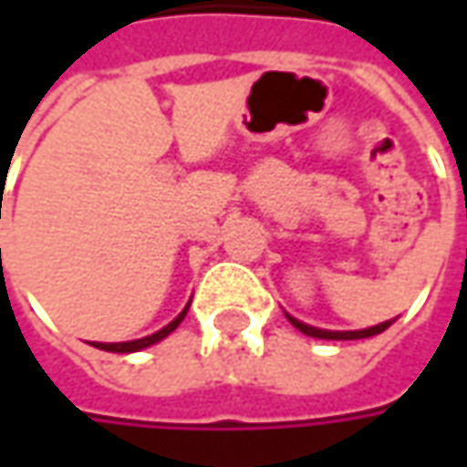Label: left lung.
Masks as SVG:
<instances>
[{
	"label": "left lung",
	"mask_w": 467,
	"mask_h": 467,
	"mask_svg": "<svg viewBox=\"0 0 467 467\" xmlns=\"http://www.w3.org/2000/svg\"><path fill=\"white\" fill-rule=\"evenodd\" d=\"M288 322H291L296 330L304 332V335H309V337H319V340H361V337L379 335V332H385L387 327L392 325V319H389V322L374 325V327H367V330H319V327H312V325L298 322L296 317H288Z\"/></svg>",
	"instance_id": "8db88e82"
}]
</instances>
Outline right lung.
<instances>
[{
    "instance_id": "1",
    "label": "right lung",
    "mask_w": 467,
    "mask_h": 467,
    "mask_svg": "<svg viewBox=\"0 0 467 467\" xmlns=\"http://www.w3.org/2000/svg\"><path fill=\"white\" fill-rule=\"evenodd\" d=\"M187 309H189V304L184 306V312L179 314L173 322H169L163 330H158L153 332V335H148V337H140V340H127V343H96V348L100 350H111V353H135V350H142V348H148V346H153V343H158V340H163L166 335H171V332L176 330L179 325H182V319L187 317Z\"/></svg>"
}]
</instances>
